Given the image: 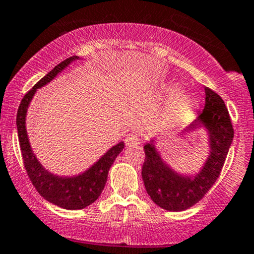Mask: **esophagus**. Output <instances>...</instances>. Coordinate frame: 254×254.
Returning a JSON list of instances; mask_svg holds the SVG:
<instances>
[{
  "label": "esophagus",
  "mask_w": 254,
  "mask_h": 254,
  "mask_svg": "<svg viewBox=\"0 0 254 254\" xmlns=\"http://www.w3.org/2000/svg\"><path fill=\"white\" fill-rule=\"evenodd\" d=\"M140 135H139L138 132H132V134L127 135V139H125V144H127V146H130V148L138 146L139 144H140Z\"/></svg>",
  "instance_id": "1"
}]
</instances>
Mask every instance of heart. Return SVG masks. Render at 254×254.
Wrapping results in <instances>:
<instances>
[{"label":"heart","instance_id":"obj_1","mask_svg":"<svg viewBox=\"0 0 254 254\" xmlns=\"http://www.w3.org/2000/svg\"><path fill=\"white\" fill-rule=\"evenodd\" d=\"M178 92L177 89H170V94L175 95ZM195 105V101H194L193 96L189 94H178L175 95L174 99H173L172 104H170V114L174 116L183 115V114L188 113L193 109V106Z\"/></svg>","mask_w":254,"mask_h":254}]
</instances>
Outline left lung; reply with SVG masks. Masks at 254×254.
Returning a JSON list of instances; mask_svg holds the SVG:
<instances>
[{
	"mask_svg": "<svg viewBox=\"0 0 254 254\" xmlns=\"http://www.w3.org/2000/svg\"><path fill=\"white\" fill-rule=\"evenodd\" d=\"M204 125L209 132L210 155L202 172L194 179L173 172L158 154L153 141L144 145L145 159L141 168L144 186L156 205L170 212H181L203 199L219 178L234 136L228 109L223 99L205 87V105L189 129Z\"/></svg>",
	"mask_w": 254,
	"mask_h": 254,
	"instance_id": "1",
	"label": "left lung"
}]
</instances>
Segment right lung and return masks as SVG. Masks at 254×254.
<instances>
[{"instance_id":"add662e5","label":"right lung","mask_w":254,"mask_h":254,"mask_svg":"<svg viewBox=\"0 0 254 254\" xmlns=\"http://www.w3.org/2000/svg\"><path fill=\"white\" fill-rule=\"evenodd\" d=\"M76 59L77 56H71V58L64 60L63 63L52 68L46 76L42 77L37 84H35L32 89L28 90L21 100L17 110V118H16L21 155H22L23 165H25L26 173H27V177L30 178L31 183L47 202L64 208V209L70 210L82 209L94 203L100 196L101 191L105 187L106 179H108L109 169L113 165L116 156L119 155V153H122V150L124 149V143H119L118 145L113 146L108 153L101 156L99 162H96V164L92 165L84 174L73 178H59L50 174L37 162L36 156L31 150L25 127V118L28 104H30L37 87L44 86L45 84L51 81L61 70H64L71 61L76 60Z\"/></svg>"}]
</instances>
